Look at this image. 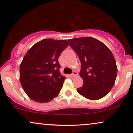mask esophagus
Returning <instances> with one entry per match:
<instances>
[{"label": "esophagus", "instance_id": "34e87169", "mask_svg": "<svg viewBox=\"0 0 133 133\" xmlns=\"http://www.w3.org/2000/svg\"><path fill=\"white\" fill-rule=\"evenodd\" d=\"M70 76H77V72H76V71H74L72 72V73L71 74H70V75H69Z\"/></svg>", "mask_w": 133, "mask_h": 133}]
</instances>
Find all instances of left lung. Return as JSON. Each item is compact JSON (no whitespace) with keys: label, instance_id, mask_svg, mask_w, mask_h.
Masks as SVG:
<instances>
[{"label":"left lung","instance_id":"1","mask_svg":"<svg viewBox=\"0 0 133 133\" xmlns=\"http://www.w3.org/2000/svg\"><path fill=\"white\" fill-rule=\"evenodd\" d=\"M81 62L79 75L83 84L77 91L90 100L105 97L115 83L117 74L116 62L112 53L99 40L85 37L68 40Z\"/></svg>","mask_w":133,"mask_h":133}]
</instances>
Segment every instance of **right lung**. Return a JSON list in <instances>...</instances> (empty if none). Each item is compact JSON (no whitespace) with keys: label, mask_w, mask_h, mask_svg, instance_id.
<instances>
[{"label":"right lung","mask_w":133,"mask_h":133,"mask_svg":"<svg viewBox=\"0 0 133 133\" xmlns=\"http://www.w3.org/2000/svg\"><path fill=\"white\" fill-rule=\"evenodd\" d=\"M66 40L46 39L29 50L20 65V82L27 96L39 103L58 96L65 77L59 71L60 54L68 46Z\"/></svg>","instance_id":"1"}]
</instances>
